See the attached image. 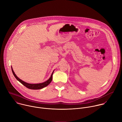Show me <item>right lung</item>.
<instances>
[{"label": "right lung", "mask_w": 122, "mask_h": 122, "mask_svg": "<svg viewBox=\"0 0 122 122\" xmlns=\"http://www.w3.org/2000/svg\"><path fill=\"white\" fill-rule=\"evenodd\" d=\"M11 70H12V73L13 74V75L14 76V77H15V78L18 80L19 82H20L22 84H23L24 86H25L26 87L29 88V89H33V90H37V89H42L44 87H45L47 86V85H48L51 82V81H52V77H53V73H54V71H53V73H52L50 78L47 80L46 81L44 82H42V83H36V84H31V83H27L23 81H22V80H21L20 79H19L18 77H17L16 74H15L14 72L13 71V69H12V67L11 66Z\"/></svg>", "instance_id": "obj_1"}]
</instances>
